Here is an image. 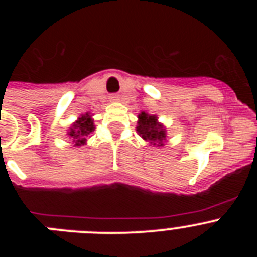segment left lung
Wrapping results in <instances>:
<instances>
[{
  "instance_id": "1",
  "label": "left lung",
  "mask_w": 257,
  "mask_h": 257,
  "mask_svg": "<svg viewBox=\"0 0 257 257\" xmlns=\"http://www.w3.org/2000/svg\"><path fill=\"white\" fill-rule=\"evenodd\" d=\"M136 130L145 142L152 143L153 145H163L166 136L165 128L157 122V117L154 115L142 112V114H139V122H138Z\"/></svg>"
}]
</instances>
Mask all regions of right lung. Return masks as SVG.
I'll list each match as a JSON object with an SVG mask.
<instances>
[{"instance_id":"add662e5","label":"right lung","mask_w":257,"mask_h":257,"mask_svg":"<svg viewBox=\"0 0 257 257\" xmlns=\"http://www.w3.org/2000/svg\"><path fill=\"white\" fill-rule=\"evenodd\" d=\"M92 131H94V121L88 115V113H86L82 117L78 118V121L76 123H73V127L70 128L68 135L73 138L74 144L81 145L85 144V142Z\"/></svg>"}]
</instances>
